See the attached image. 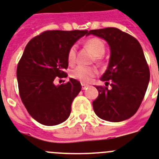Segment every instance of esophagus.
I'll list each match as a JSON object with an SVG mask.
<instances>
[{"instance_id": "1", "label": "esophagus", "mask_w": 159, "mask_h": 159, "mask_svg": "<svg viewBox=\"0 0 159 159\" xmlns=\"http://www.w3.org/2000/svg\"><path fill=\"white\" fill-rule=\"evenodd\" d=\"M88 86V85H86V84H84V83H82V90H85V89H86V87Z\"/></svg>"}]
</instances>
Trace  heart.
<instances>
[{
    "label": "heart",
    "instance_id": "1",
    "mask_svg": "<svg viewBox=\"0 0 159 159\" xmlns=\"http://www.w3.org/2000/svg\"><path fill=\"white\" fill-rule=\"evenodd\" d=\"M85 46L94 54V61L100 62L102 61V57L106 52V46L103 41L99 38H90L85 42ZM77 48L75 45L70 47L68 51L67 60L68 63L73 65L75 63ZM98 74V70L95 67H86V66H77L72 69L70 72V77L76 80H78L83 83H88L91 81L94 77Z\"/></svg>",
    "mask_w": 159,
    "mask_h": 159
}]
</instances>
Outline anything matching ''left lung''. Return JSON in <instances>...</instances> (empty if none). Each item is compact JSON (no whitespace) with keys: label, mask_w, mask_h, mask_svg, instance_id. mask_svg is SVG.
<instances>
[{"label":"left lung","mask_w":159,"mask_h":159,"mask_svg":"<svg viewBox=\"0 0 159 159\" xmlns=\"http://www.w3.org/2000/svg\"><path fill=\"white\" fill-rule=\"evenodd\" d=\"M89 34L104 39L110 46L108 67L100 78L108 86H97L98 96L93 102L102 120L120 122L137 112L150 82V69L140 43L118 28L91 30Z\"/></svg>","instance_id":"1"}]
</instances>
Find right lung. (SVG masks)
I'll list each match as a JSON object with an SVG mask.
<instances>
[{
  "label": "right lung",
  "mask_w": 159,
  "mask_h": 159,
  "mask_svg": "<svg viewBox=\"0 0 159 159\" xmlns=\"http://www.w3.org/2000/svg\"><path fill=\"white\" fill-rule=\"evenodd\" d=\"M85 34L88 30H47L25 48L17 67L19 94L29 114L42 125H57L69 118L81 83L70 78L55 86L54 80L67 77L68 51Z\"/></svg>",
  "instance_id": "obj_1"
}]
</instances>
